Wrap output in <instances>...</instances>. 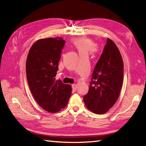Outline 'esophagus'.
Masks as SVG:
<instances>
[{"mask_svg": "<svg viewBox=\"0 0 146 146\" xmlns=\"http://www.w3.org/2000/svg\"><path fill=\"white\" fill-rule=\"evenodd\" d=\"M76 89H77V86L76 84H73L72 85V89L73 91H76Z\"/></svg>", "mask_w": 146, "mask_h": 146, "instance_id": "esophagus-1", "label": "esophagus"}]
</instances>
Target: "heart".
Here are the masks:
<instances>
[{"label":"heart","mask_w":146,"mask_h":146,"mask_svg":"<svg viewBox=\"0 0 146 146\" xmlns=\"http://www.w3.org/2000/svg\"><path fill=\"white\" fill-rule=\"evenodd\" d=\"M71 44L77 50L80 57L81 56L88 57L89 54L94 52L96 50L94 41L88 37H80L73 39Z\"/></svg>","instance_id":"obj_1"}]
</instances>
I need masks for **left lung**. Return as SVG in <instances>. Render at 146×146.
Here are the masks:
<instances>
[{"label": "left lung", "mask_w": 146, "mask_h": 146, "mask_svg": "<svg viewBox=\"0 0 146 146\" xmlns=\"http://www.w3.org/2000/svg\"><path fill=\"white\" fill-rule=\"evenodd\" d=\"M123 81V62L116 44L108 38L95 66L84 102L97 114L106 113L117 102Z\"/></svg>", "instance_id": "1"}]
</instances>
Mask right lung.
Here are the masks:
<instances>
[{"mask_svg": "<svg viewBox=\"0 0 146 146\" xmlns=\"http://www.w3.org/2000/svg\"><path fill=\"white\" fill-rule=\"evenodd\" d=\"M65 40L61 37L38 40L27 57L26 73L29 87L37 103L50 113L63 109L72 95V87L55 81Z\"/></svg>", "mask_w": 146, "mask_h": 146, "instance_id": "obj_1", "label": "right lung"}]
</instances>
